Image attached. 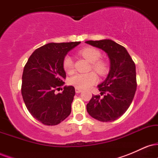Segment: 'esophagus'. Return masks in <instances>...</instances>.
Listing matches in <instances>:
<instances>
[{"instance_id":"34e87169","label":"esophagus","mask_w":158,"mask_h":158,"mask_svg":"<svg viewBox=\"0 0 158 158\" xmlns=\"http://www.w3.org/2000/svg\"><path fill=\"white\" fill-rule=\"evenodd\" d=\"M75 90H76V93H81V92L82 91V90L80 89V88H76Z\"/></svg>"}]
</instances>
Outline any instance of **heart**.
<instances>
[{"instance_id": "heart-1", "label": "heart", "mask_w": 158, "mask_h": 158, "mask_svg": "<svg viewBox=\"0 0 158 158\" xmlns=\"http://www.w3.org/2000/svg\"><path fill=\"white\" fill-rule=\"evenodd\" d=\"M79 54L92 63V68L98 73L104 75L107 73L108 67L105 62L99 61L101 57V53L97 49L94 48H84L79 51ZM63 68L67 73H71L73 71V59L70 56H66L63 59ZM97 81V74L94 72H90L88 73L76 74L70 78V83L77 88L86 89L95 84Z\"/></svg>"}]
</instances>
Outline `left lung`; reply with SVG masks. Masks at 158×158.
<instances>
[{
	"label": "left lung",
	"mask_w": 158,
	"mask_h": 158,
	"mask_svg": "<svg viewBox=\"0 0 158 158\" xmlns=\"http://www.w3.org/2000/svg\"><path fill=\"white\" fill-rule=\"evenodd\" d=\"M85 43L106 52L110 61L108 77L98 85L103 97L92 96L87 104V111L97 120L114 121L128 110L135 97L137 89L135 64L126 49L112 40Z\"/></svg>",
	"instance_id": "obj_1"
}]
</instances>
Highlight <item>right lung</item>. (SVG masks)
<instances>
[{"mask_svg": "<svg viewBox=\"0 0 158 158\" xmlns=\"http://www.w3.org/2000/svg\"><path fill=\"white\" fill-rule=\"evenodd\" d=\"M80 43L45 44L32 52L23 68L21 86L23 102L32 117L43 124L58 125L71 112L74 87H64L63 91L57 94L55 91L63 85L66 77L63 59Z\"/></svg>", "mask_w": 158, "mask_h": 158, "instance_id": "obj_1", "label": "right lung"}]
</instances>
